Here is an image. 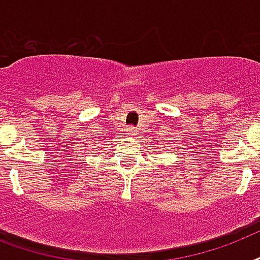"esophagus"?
Here are the masks:
<instances>
[{
	"instance_id": "1",
	"label": "esophagus",
	"mask_w": 260,
	"mask_h": 260,
	"mask_svg": "<svg viewBox=\"0 0 260 260\" xmlns=\"http://www.w3.org/2000/svg\"><path fill=\"white\" fill-rule=\"evenodd\" d=\"M127 132H128V133H133V132H134V127H133V126H130V127H127Z\"/></svg>"
}]
</instances>
